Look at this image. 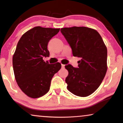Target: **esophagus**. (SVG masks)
I'll return each mask as SVG.
<instances>
[{
    "label": "esophagus",
    "mask_w": 123,
    "mask_h": 123,
    "mask_svg": "<svg viewBox=\"0 0 123 123\" xmlns=\"http://www.w3.org/2000/svg\"><path fill=\"white\" fill-rule=\"evenodd\" d=\"M64 67H65V65L62 64V68H64Z\"/></svg>",
    "instance_id": "1"
}]
</instances>
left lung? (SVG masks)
Wrapping results in <instances>:
<instances>
[{
    "instance_id": "left-lung-1",
    "label": "left lung",
    "mask_w": 123,
    "mask_h": 123,
    "mask_svg": "<svg viewBox=\"0 0 123 123\" xmlns=\"http://www.w3.org/2000/svg\"><path fill=\"white\" fill-rule=\"evenodd\" d=\"M60 31L73 56L80 59L78 68L65 66L68 71L67 89L78 96H88L98 88L106 73V46L99 33L92 28L74 26L62 28Z\"/></svg>"
}]
</instances>
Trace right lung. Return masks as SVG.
Wrapping results in <instances>:
<instances>
[{
  "instance_id": "right-lung-1",
  "label": "right lung",
  "mask_w": 123,
  "mask_h": 123,
  "mask_svg": "<svg viewBox=\"0 0 123 123\" xmlns=\"http://www.w3.org/2000/svg\"><path fill=\"white\" fill-rule=\"evenodd\" d=\"M60 28L37 26L25 32L20 38L13 56L15 79L21 90L28 97L36 98L50 90L54 75L61 64H50L43 57L49 56L48 44Z\"/></svg>"
}]
</instances>
